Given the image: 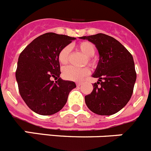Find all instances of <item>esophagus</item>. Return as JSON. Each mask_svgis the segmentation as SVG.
Here are the masks:
<instances>
[{"label":"esophagus","instance_id":"1","mask_svg":"<svg viewBox=\"0 0 151 151\" xmlns=\"http://www.w3.org/2000/svg\"><path fill=\"white\" fill-rule=\"evenodd\" d=\"M81 84H82V83H80V82L77 83V86H81Z\"/></svg>","mask_w":151,"mask_h":151}]
</instances>
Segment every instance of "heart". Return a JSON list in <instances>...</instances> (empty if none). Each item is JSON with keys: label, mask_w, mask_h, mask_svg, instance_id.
I'll return each mask as SVG.
<instances>
[{"label": "heart", "mask_w": 151, "mask_h": 151, "mask_svg": "<svg viewBox=\"0 0 151 151\" xmlns=\"http://www.w3.org/2000/svg\"><path fill=\"white\" fill-rule=\"evenodd\" d=\"M77 48L86 56V63H87L92 67H94L96 65V60L93 57L96 53V47L94 44L92 42L85 40L77 43ZM70 50H71L69 46H65L59 51L58 59L61 64L66 65L68 63L70 59ZM89 74V69L86 67L82 68H76L72 66H68L64 68L62 70V76L68 81H80Z\"/></svg>", "instance_id": "b5f03b06"}]
</instances>
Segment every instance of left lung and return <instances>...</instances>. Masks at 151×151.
Returning a JSON list of instances; mask_svg holds the SVG:
<instances>
[{"mask_svg":"<svg viewBox=\"0 0 151 151\" xmlns=\"http://www.w3.org/2000/svg\"><path fill=\"white\" fill-rule=\"evenodd\" d=\"M81 38L94 43L100 57L92 75L99 82L92 84V92L85 96L86 104L96 114H114L132 95L136 81L132 55L117 40L107 35L100 33Z\"/></svg>","mask_w":151,"mask_h":151,"instance_id":"obj_1","label":"left lung"}]
</instances>
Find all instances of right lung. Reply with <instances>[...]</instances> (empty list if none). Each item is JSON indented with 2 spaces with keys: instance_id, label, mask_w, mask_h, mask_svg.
Listing matches in <instances>:
<instances>
[{
  "instance_id": "add662e5",
  "label": "right lung",
  "mask_w": 151,
  "mask_h": 151,
  "mask_svg": "<svg viewBox=\"0 0 151 151\" xmlns=\"http://www.w3.org/2000/svg\"><path fill=\"white\" fill-rule=\"evenodd\" d=\"M74 39L49 32L37 37L20 53L16 70L19 91L28 108L38 114L59 112L76 87L74 82L59 77L58 59L59 51ZM52 77L57 81H52Z\"/></svg>"
}]
</instances>
